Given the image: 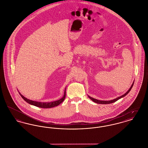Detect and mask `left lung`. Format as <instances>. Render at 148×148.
I'll return each instance as SVG.
<instances>
[{
  "instance_id": "1",
  "label": "left lung",
  "mask_w": 148,
  "mask_h": 148,
  "mask_svg": "<svg viewBox=\"0 0 148 148\" xmlns=\"http://www.w3.org/2000/svg\"><path fill=\"white\" fill-rule=\"evenodd\" d=\"M133 84H134V83H133V84L132 85V86H131V87L130 88V89H129V90H128V91H127L125 94H124V95H123L120 96V97H118V98H117L115 99H113V100H109V101H102V100H97V99H96L92 98L90 97H89V96H88V97H89V98L90 99L92 100L94 102L97 103H98V104H110V103H113L115 102L116 101L120 99L121 98H123V97H125V96L127 95V94H128V93H129V92H130V90L132 89V87H133Z\"/></svg>"
}]
</instances>
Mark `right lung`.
I'll return each instance as SVG.
<instances>
[{
	"mask_svg": "<svg viewBox=\"0 0 148 148\" xmlns=\"http://www.w3.org/2000/svg\"><path fill=\"white\" fill-rule=\"evenodd\" d=\"M19 94L21 95L22 98L26 102H27L29 104L33 105V106H37V107H39V108H53L54 106H56L58 105H59L60 104H61L64 100V99L65 98V95H66V92L65 90L64 92V97L62 99L56 100L55 101H52V102H49V103H42V102H38V101H33L31 100H29L28 99L25 98L24 97H23L21 94L19 92Z\"/></svg>",
	"mask_w": 148,
	"mask_h": 148,
	"instance_id": "right-lung-1",
	"label": "right lung"
}]
</instances>
